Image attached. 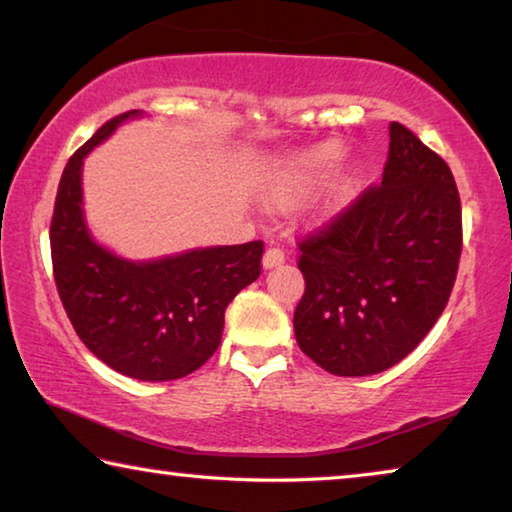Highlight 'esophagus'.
I'll return each mask as SVG.
<instances>
[{"label": "esophagus", "instance_id": "esophagus-1", "mask_svg": "<svg viewBox=\"0 0 512 512\" xmlns=\"http://www.w3.org/2000/svg\"><path fill=\"white\" fill-rule=\"evenodd\" d=\"M284 259H287L284 250L280 246H271V248H266L262 262H264V268H275V266L284 264Z\"/></svg>", "mask_w": 512, "mask_h": 512}]
</instances>
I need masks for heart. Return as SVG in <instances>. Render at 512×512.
I'll list each match as a JSON object with an SVG mask.
<instances>
[{
    "instance_id": "heart-1",
    "label": "heart",
    "mask_w": 512,
    "mask_h": 512,
    "mask_svg": "<svg viewBox=\"0 0 512 512\" xmlns=\"http://www.w3.org/2000/svg\"><path fill=\"white\" fill-rule=\"evenodd\" d=\"M343 158V146L339 142H323L302 151L284 164V169L273 187V203L280 207H289L298 203L302 196L309 194L320 180H325L336 169V164ZM357 187V178L345 176L336 183L332 192V205H341L350 198Z\"/></svg>"
}]
</instances>
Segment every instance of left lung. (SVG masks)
I'll list each match as a JSON object with an SVG mask.
<instances>
[{
    "label": "left lung",
    "mask_w": 512,
    "mask_h": 512,
    "mask_svg": "<svg viewBox=\"0 0 512 512\" xmlns=\"http://www.w3.org/2000/svg\"><path fill=\"white\" fill-rule=\"evenodd\" d=\"M298 248L300 350L339 377L395 366L452 296L463 248L452 169L393 121L381 185L363 189Z\"/></svg>",
    "instance_id": "1"
}]
</instances>
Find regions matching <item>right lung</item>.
<instances>
[{
  "instance_id": "obj_1",
  "label": "right lung",
  "mask_w": 512,
  "mask_h": 512,
  "mask_svg": "<svg viewBox=\"0 0 512 512\" xmlns=\"http://www.w3.org/2000/svg\"><path fill=\"white\" fill-rule=\"evenodd\" d=\"M140 110L106 121L60 178L49 241L58 296L94 357L142 381L180 379L221 343L225 307L262 273V241L196 248L155 262H128L90 237L83 219V158Z\"/></svg>"
}]
</instances>
